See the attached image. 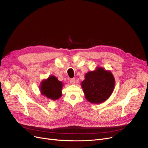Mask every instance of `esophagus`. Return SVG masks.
<instances>
[{
    "label": "esophagus",
    "instance_id": "obj_1",
    "mask_svg": "<svg viewBox=\"0 0 148 148\" xmlns=\"http://www.w3.org/2000/svg\"><path fill=\"white\" fill-rule=\"evenodd\" d=\"M75 82V79L74 78H73L70 80V83H71V84H74Z\"/></svg>",
    "mask_w": 148,
    "mask_h": 148
}]
</instances>
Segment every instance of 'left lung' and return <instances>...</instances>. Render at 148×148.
Masks as SVG:
<instances>
[{"mask_svg": "<svg viewBox=\"0 0 148 148\" xmlns=\"http://www.w3.org/2000/svg\"><path fill=\"white\" fill-rule=\"evenodd\" d=\"M114 84L112 73L101 67L86 73L81 84L86 99L90 103L97 104L103 103L110 97Z\"/></svg>", "mask_w": 148, "mask_h": 148, "instance_id": "obj_1", "label": "left lung"}]
</instances>
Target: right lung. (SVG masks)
I'll list each match as a JSON object with an SVG mask.
<instances>
[{"instance_id":"add662e5","label":"right lung","mask_w":148,"mask_h":148,"mask_svg":"<svg viewBox=\"0 0 148 148\" xmlns=\"http://www.w3.org/2000/svg\"><path fill=\"white\" fill-rule=\"evenodd\" d=\"M64 84L55 76H50L47 79L44 80L40 86V90L42 95L53 100L58 99L62 96V89Z\"/></svg>"}]
</instances>
